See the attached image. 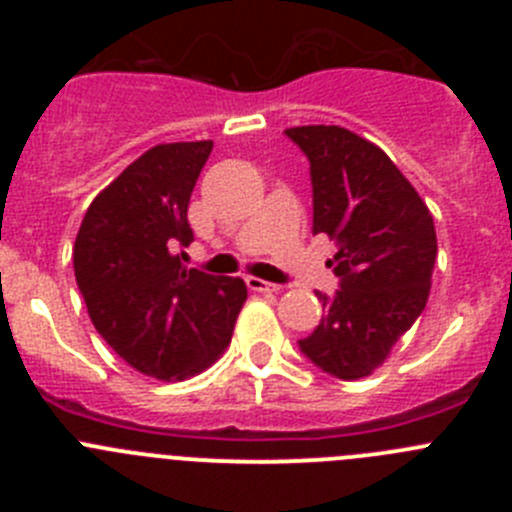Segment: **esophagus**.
Returning a JSON list of instances; mask_svg holds the SVG:
<instances>
[{"mask_svg": "<svg viewBox=\"0 0 512 512\" xmlns=\"http://www.w3.org/2000/svg\"><path fill=\"white\" fill-rule=\"evenodd\" d=\"M246 284L251 292H279V284H271V282H264V279L259 277H246Z\"/></svg>", "mask_w": 512, "mask_h": 512, "instance_id": "34e87169", "label": "esophagus"}]
</instances>
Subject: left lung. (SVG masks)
I'll return each instance as SVG.
<instances>
[{
    "mask_svg": "<svg viewBox=\"0 0 512 512\" xmlns=\"http://www.w3.org/2000/svg\"><path fill=\"white\" fill-rule=\"evenodd\" d=\"M287 135L310 158L312 233L336 241L341 289L318 295L323 320L302 354L338 379L369 377L425 310L436 264V228L392 158L338 125H300Z\"/></svg>",
    "mask_w": 512,
    "mask_h": 512,
    "instance_id": "8db88e82",
    "label": "left lung"
}]
</instances>
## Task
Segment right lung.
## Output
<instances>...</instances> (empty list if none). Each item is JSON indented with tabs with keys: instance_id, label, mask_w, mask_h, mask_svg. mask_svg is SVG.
<instances>
[{
	"instance_id": "obj_1",
	"label": "right lung",
	"mask_w": 512,
	"mask_h": 512,
	"mask_svg": "<svg viewBox=\"0 0 512 512\" xmlns=\"http://www.w3.org/2000/svg\"><path fill=\"white\" fill-rule=\"evenodd\" d=\"M212 140L158 143L94 197L74 274L99 336L135 372L182 382L225 354L248 297L238 277L187 269L192 189Z\"/></svg>"
}]
</instances>
